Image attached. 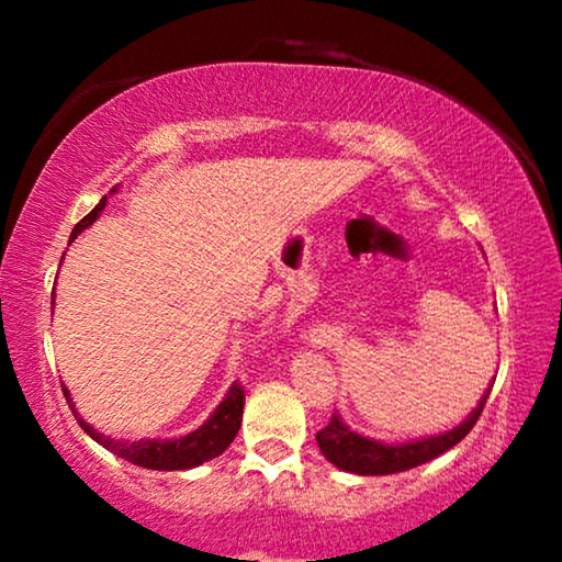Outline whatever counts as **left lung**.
I'll list each match as a JSON object with an SVG mask.
<instances>
[{
	"label": "left lung",
	"instance_id": "left-lung-1",
	"mask_svg": "<svg viewBox=\"0 0 562 562\" xmlns=\"http://www.w3.org/2000/svg\"><path fill=\"white\" fill-rule=\"evenodd\" d=\"M491 386H494V383H491ZM488 394L491 389L486 391V396L481 398V404L475 406L471 417H468L463 425H458L456 429H450V432L445 435L427 437V440L404 442V445H383V442L368 440V437L350 432V429L337 419V414H333V419H329L327 425L317 432V445L322 456H325L333 465L342 468V471H350L358 475H389V473L409 471V468L429 463V460L442 456V452H448L452 445L463 440V437L473 429L475 422H479Z\"/></svg>",
	"mask_w": 562,
	"mask_h": 562
}]
</instances>
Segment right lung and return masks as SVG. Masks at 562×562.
Wrapping results in <instances>:
<instances>
[{"label": "right lung", "instance_id": "obj_1", "mask_svg": "<svg viewBox=\"0 0 562 562\" xmlns=\"http://www.w3.org/2000/svg\"><path fill=\"white\" fill-rule=\"evenodd\" d=\"M104 202H106V196L87 214V217L79 222V225L74 227L71 240L81 233L83 227H89L91 222L99 217V212L104 210ZM64 396H66L68 406L74 409V402H71V396H68L66 389H64ZM243 406H245V389L240 386V383H233V389L227 391L225 402L214 409L212 417L206 419L204 425L196 429V432L179 437V440L117 442V440H112V437H104L102 432H97V429L89 427L83 419H79V425L83 432L91 437V440H97L102 448L114 452V456L130 460V463L150 468V471H183V468L202 465L204 460L217 458L229 448V442L235 440L237 429H240ZM74 414H76V409H74Z\"/></svg>", "mask_w": 562, "mask_h": 562}]
</instances>
